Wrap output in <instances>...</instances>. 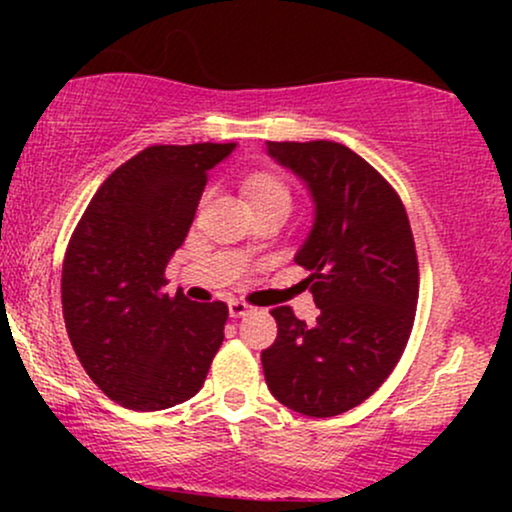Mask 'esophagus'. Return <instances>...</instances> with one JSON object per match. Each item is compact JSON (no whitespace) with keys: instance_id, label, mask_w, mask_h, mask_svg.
Here are the masks:
<instances>
[{"instance_id":"34e87169","label":"esophagus","mask_w":512,"mask_h":512,"mask_svg":"<svg viewBox=\"0 0 512 512\" xmlns=\"http://www.w3.org/2000/svg\"><path fill=\"white\" fill-rule=\"evenodd\" d=\"M228 313H231V317H245L252 313V305L245 301H231L228 303Z\"/></svg>"}]
</instances>
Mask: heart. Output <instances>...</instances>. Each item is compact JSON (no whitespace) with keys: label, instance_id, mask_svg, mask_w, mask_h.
Segmentation results:
<instances>
[{"label":"heart","instance_id":"heart-1","mask_svg":"<svg viewBox=\"0 0 512 512\" xmlns=\"http://www.w3.org/2000/svg\"><path fill=\"white\" fill-rule=\"evenodd\" d=\"M245 195H248L250 207L257 211H267V209H284L291 211L293 204V195H291V187L286 185L284 180L276 178V175H267V173H257L250 175L243 185ZM252 240L243 245V252L252 250Z\"/></svg>","mask_w":512,"mask_h":512}]
</instances>
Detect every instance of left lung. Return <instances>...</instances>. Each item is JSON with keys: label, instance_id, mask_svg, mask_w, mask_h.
Listing matches in <instances>:
<instances>
[{"label": "left lung", "instance_id": "1", "mask_svg": "<svg viewBox=\"0 0 512 512\" xmlns=\"http://www.w3.org/2000/svg\"><path fill=\"white\" fill-rule=\"evenodd\" d=\"M308 182L315 226L296 255L320 308L315 325L274 308L262 351L267 387L284 407L327 419L373 395L407 349L419 303V260L395 187L337 142H267Z\"/></svg>", "mask_w": 512, "mask_h": 512}]
</instances>
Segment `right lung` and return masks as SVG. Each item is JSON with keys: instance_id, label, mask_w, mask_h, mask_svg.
<instances>
[{"instance_id": "1", "label": "right lung", "mask_w": 512, "mask_h": 512, "mask_svg": "<svg viewBox=\"0 0 512 512\" xmlns=\"http://www.w3.org/2000/svg\"><path fill=\"white\" fill-rule=\"evenodd\" d=\"M236 144H156L108 175L62 262V313L81 366L110 399L158 411L202 390L228 305L166 293L209 168Z\"/></svg>"}]
</instances>
